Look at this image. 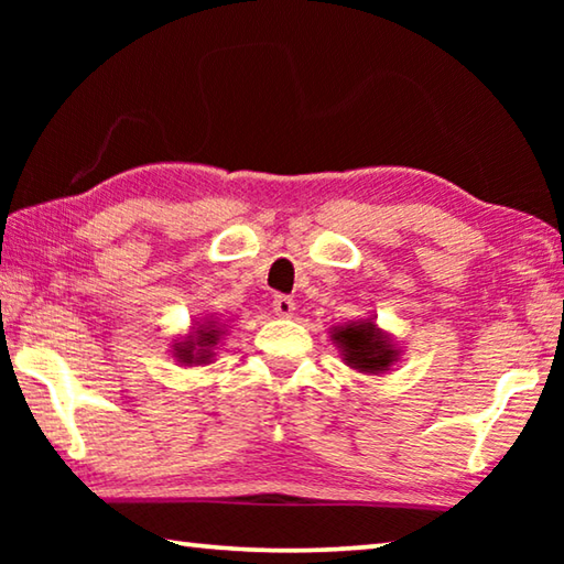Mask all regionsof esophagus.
Returning <instances> with one entry per match:
<instances>
[{
	"mask_svg": "<svg viewBox=\"0 0 564 564\" xmlns=\"http://www.w3.org/2000/svg\"><path fill=\"white\" fill-rule=\"evenodd\" d=\"M293 311H295L293 299H289V295H275V299H273V313H275V316L291 318Z\"/></svg>",
	"mask_w": 564,
	"mask_h": 564,
	"instance_id": "esophagus-1",
	"label": "esophagus"
}]
</instances>
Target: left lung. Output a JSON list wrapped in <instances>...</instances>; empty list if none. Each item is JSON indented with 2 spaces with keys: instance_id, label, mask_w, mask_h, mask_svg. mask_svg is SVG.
<instances>
[{
  "instance_id": "8db88e82",
  "label": "left lung",
  "mask_w": 564,
  "mask_h": 564,
  "mask_svg": "<svg viewBox=\"0 0 564 564\" xmlns=\"http://www.w3.org/2000/svg\"><path fill=\"white\" fill-rule=\"evenodd\" d=\"M346 366L366 376H378L395 366L400 358V348L386 330L376 326L373 318L352 321L348 326H336L330 330Z\"/></svg>"
}]
</instances>
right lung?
<instances>
[{
  "label": "right lung",
  "mask_w": 564,
  "mask_h": 564,
  "mask_svg": "<svg viewBox=\"0 0 564 564\" xmlns=\"http://www.w3.org/2000/svg\"><path fill=\"white\" fill-rule=\"evenodd\" d=\"M224 336V323L214 318H204L202 323H194V330L188 336L178 338L174 343V358L181 366H206L214 360V348Z\"/></svg>",
  "instance_id": "1"
}]
</instances>
